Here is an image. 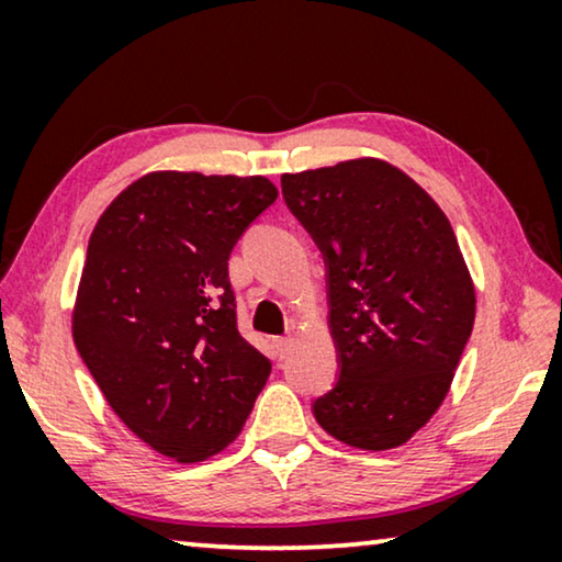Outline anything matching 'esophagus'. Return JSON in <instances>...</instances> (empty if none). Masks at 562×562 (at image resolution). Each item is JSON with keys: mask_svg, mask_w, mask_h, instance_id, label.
I'll return each instance as SVG.
<instances>
[{"mask_svg": "<svg viewBox=\"0 0 562 562\" xmlns=\"http://www.w3.org/2000/svg\"><path fill=\"white\" fill-rule=\"evenodd\" d=\"M291 345H294V337H291V335L276 337V340H273V348H276V352H279V358H286L289 356Z\"/></svg>", "mask_w": 562, "mask_h": 562, "instance_id": "34e87169", "label": "esophagus"}]
</instances>
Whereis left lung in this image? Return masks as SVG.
<instances>
[{"label":"left lung","instance_id":"obj_1","mask_svg":"<svg viewBox=\"0 0 562 562\" xmlns=\"http://www.w3.org/2000/svg\"><path fill=\"white\" fill-rule=\"evenodd\" d=\"M289 210L319 245L340 379L314 402L358 450L409 442L448 396L475 319V286L440 204L381 158L283 173Z\"/></svg>","mask_w":562,"mask_h":562}]
</instances>
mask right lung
<instances>
[{
    "mask_svg": "<svg viewBox=\"0 0 562 562\" xmlns=\"http://www.w3.org/2000/svg\"><path fill=\"white\" fill-rule=\"evenodd\" d=\"M276 196L266 176L150 171L91 229L76 350L130 432L176 463L225 450L271 373L237 333L227 260Z\"/></svg>",
    "mask_w": 562,
    "mask_h": 562,
    "instance_id": "obj_1",
    "label": "right lung"
}]
</instances>
